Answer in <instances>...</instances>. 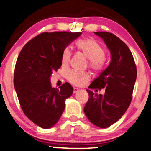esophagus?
Listing matches in <instances>:
<instances>
[{"instance_id": "esophagus-1", "label": "esophagus", "mask_w": 151, "mask_h": 151, "mask_svg": "<svg viewBox=\"0 0 151 151\" xmlns=\"http://www.w3.org/2000/svg\"><path fill=\"white\" fill-rule=\"evenodd\" d=\"M79 91H80V89L78 88H76V87H74V88H73V93H78V92Z\"/></svg>"}]
</instances>
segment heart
<instances>
[{"mask_svg":"<svg viewBox=\"0 0 151 151\" xmlns=\"http://www.w3.org/2000/svg\"><path fill=\"white\" fill-rule=\"evenodd\" d=\"M76 46L88 58V65L93 70L99 71L106 65V51L101 44L91 38L80 39L76 41ZM71 55V50L69 47L64 49L61 57L63 65H68ZM66 78L69 82L76 86H83L91 79L90 74L87 72L69 70L66 73Z\"/></svg>","mask_w":151,"mask_h":151,"instance_id":"heart-1","label":"heart"}]
</instances>
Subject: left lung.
I'll return each mask as SVG.
<instances>
[{
  "label": "left lung",
  "mask_w": 151,
  "mask_h": 151,
  "mask_svg": "<svg viewBox=\"0 0 151 151\" xmlns=\"http://www.w3.org/2000/svg\"><path fill=\"white\" fill-rule=\"evenodd\" d=\"M104 39L110 50L109 66L94 80L89 88H106L104 95L86 90L89 98L84 111L95 125L106 128L122 117L129 106L137 77L134 56L127 45L115 35L108 32H95Z\"/></svg>",
  "instance_id": "left-lung-1"
}]
</instances>
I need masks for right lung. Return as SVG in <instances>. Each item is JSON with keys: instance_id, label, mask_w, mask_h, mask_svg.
I'll list each match as a JSON object with an SVG mask.
<instances>
[{"instance_id": "add662e5", "label": "right lung", "mask_w": 151, "mask_h": 151, "mask_svg": "<svg viewBox=\"0 0 151 151\" xmlns=\"http://www.w3.org/2000/svg\"><path fill=\"white\" fill-rule=\"evenodd\" d=\"M81 34L42 32L19 52L15 66V89L23 112L41 128L48 129L57 123L65 110V99L73 93L69 83L57 89L52 86L50 78L62 65L63 50Z\"/></svg>"}]
</instances>
